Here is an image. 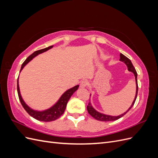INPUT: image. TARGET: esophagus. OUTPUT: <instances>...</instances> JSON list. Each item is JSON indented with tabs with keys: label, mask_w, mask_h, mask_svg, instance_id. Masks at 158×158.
<instances>
[{
	"label": "esophagus",
	"mask_w": 158,
	"mask_h": 158,
	"mask_svg": "<svg viewBox=\"0 0 158 158\" xmlns=\"http://www.w3.org/2000/svg\"><path fill=\"white\" fill-rule=\"evenodd\" d=\"M88 85V82L86 80H82V82H80V84L81 88H85Z\"/></svg>",
	"instance_id": "obj_1"
}]
</instances>
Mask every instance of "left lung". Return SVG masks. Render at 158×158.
<instances>
[{"label":"left lung","instance_id":"8db88e82","mask_svg":"<svg viewBox=\"0 0 158 158\" xmlns=\"http://www.w3.org/2000/svg\"><path fill=\"white\" fill-rule=\"evenodd\" d=\"M120 60L123 62V63H125L127 66L128 70L132 72V73H133L134 74H135V80H136V95H135V99H134V101H133V102L131 105V106L130 107V108H129L125 113H124L123 114H121V115L117 116V117L107 115V114H102V113H100L98 112L97 111H95V110L93 108V107L92 106V105H91L90 102H89L88 106H87L88 112L91 116L94 117L95 119H96V120H98V121H116V120H117V119L120 118L121 117H122L123 116L125 115V114L129 111V110H130L133 107L134 104H135V101H136V98H137L138 88V82H137V73H136V71L135 70V68L134 67V66L132 63V62L131 61V60L129 59L128 58H127L126 56L123 55L122 53L120 54Z\"/></svg>","mask_w":158,"mask_h":158}]
</instances>
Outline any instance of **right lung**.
<instances>
[{"label":"right lung","instance_id":"add662e5","mask_svg":"<svg viewBox=\"0 0 158 158\" xmlns=\"http://www.w3.org/2000/svg\"><path fill=\"white\" fill-rule=\"evenodd\" d=\"M52 47V45L49 46L48 47H46V48H45V49L35 51L33 53H32L31 55L28 56L27 58L26 59V60L23 62V64H22L20 71L22 70V69L23 67H24L26 64L29 63V62L33 58V57H35L37 55L42 53V52H44L47 50L51 49ZM78 87H79V85H76V86L68 89L66 92H65L63 95H62V96L60 97L59 101L57 102V103L55 105V106H53L50 109L45 110V111H34V110L31 109V108H30L25 103V102H23V100L22 99L20 93V89H19V85H18V79L17 81V90H18V98H19V99H20V102L21 104L22 105L23 107L24 108L26 112L29 114L30 116L37 119V120H38V121H44V122H50V121H55V120H56V119L59 118L62 115V114L64 113L69 100L70 99L72 95H73V94L76 92V90L78 89Z\"/></svg>","mask_w":158,"mask_h":158}]
</instances>
